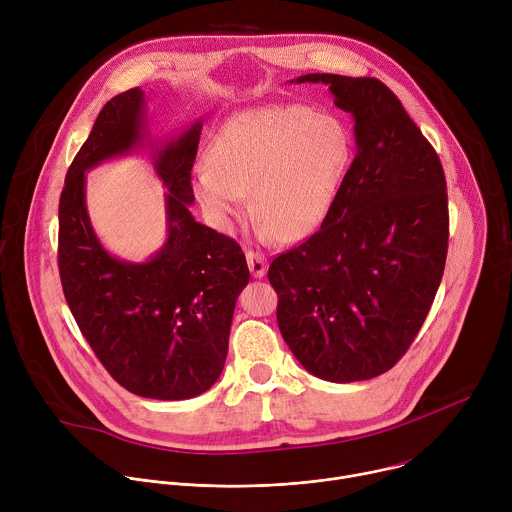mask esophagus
<instances>
[{
	"instance_id": "esophagus-1",
	"label": "esophagus",
	"mask_w": 512,
	"mask_h": 512,
	"mask_svg": "<svg viewBox=\"0 0 512 512\" xmlns=\"http://www.w3.org/2000/svg\"><path fill=\"white\" fill-rule=\"evenodd\" d=\"M247 265L253 277H263L267 273V259L261 253L247 251Z\"/></svg>"
}]
</instances>
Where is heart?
Segmentation results:
<instances>
[{"instance_id": "b5f03b06", "label": "heart", "mask_w": 512, "mask_h": 512, "mask_svg": "<svg viewBox=\"0 0 512 512\" xmlns=\"http://www.w3.org/2000/svg\"><path fill=\"white\" fill-rule=\"evenodd\" d=\"M350 156V133L334 115L306 105L245 109L216 131L192 190L221 229L233 227L251 192L261 237L296 241L330 212Z\"/></svg>"}]
</instances>
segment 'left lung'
Here are the masks:
<instances>
[{"mask_svg": "<svg viewBox=\"0 0 512 512\" xmlns=\"http://www.w3.org/2000/svg\"><path fill=\"white\" fill-rule=\"evenodd\" d=\"M354 119L356 156L322 227L269 267L277 324L330 383L387 373L433 304L448 255L446 176L401 101L377 79L314 72Z\"/></svg>", "mask_w": 512, "mask_h": 512, "instance_id": "obj_1", "label": "left lung"}]
</instances>
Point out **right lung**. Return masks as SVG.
Segmentation results:
<instances>
[{
  "label": "right lung",
  "instance_id": "1",
  "mask_svg": "<svg viewBox=\"0 0 512 512\" xmlns=\"http://www.w3.org/2000/svg\"><path fill=\"white\" fill-rule=\"evenodd\" d=\"M202 123L152 137L139 87L113 97L72 160L58 204V269L66 304L109 375L160 401L192 399L221 377L237 298L249 283L241 247L190 212ZM145 149L169 190L165 245L145 262L109 254L86 210V172Z\"/></svg>",
  "mask_w": 512,
  "mask_h": 512
}]
</instances>
